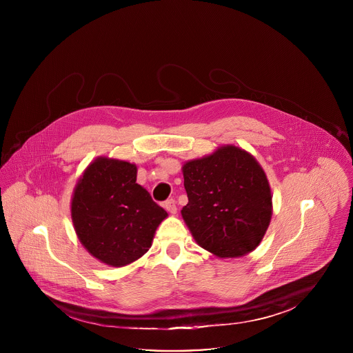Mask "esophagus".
Returning a JSON list of instances; mask_svg holds the SVG:
<instances>
[{
    "mask_svg": "<svg viewBox=\"0 0 353 353\" xmlns=\"http://www.w3.org/2000/svg\"><path fill=\"white\" fill-rule=\"evenodd\" d=\"M163 207H165V210H166V211H169L170 214H176V212H177L176 201H174L173 198H170V199H166V201H165V204H163Z\"/></svg>",
    "mask_w": 353,
    "mask_h": 353,
    "instance_id": "esophagus-1",
    "label": "esophagus"
}]
</instances>
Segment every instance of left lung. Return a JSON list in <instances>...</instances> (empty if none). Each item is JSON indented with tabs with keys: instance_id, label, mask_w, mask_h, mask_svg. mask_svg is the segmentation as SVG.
<instances>
[{
	"instance_id": "8db88e82",
	"label": "left lung",
	"mask_w": 353,
	"mask_h": 353,
	"mask_svg": "<svg viewBox=\"0 0 353 353\" xmlns=\"http://www.w3.org/2000/svg\"><path fill=\"white\" fill-rule=\"evenodd\" d=\"M188 204L181 215L196 243L218 257H240L267 232L272 196L267 176L245 150L228 145L183 168Z\"/></svg>"
}]
</instances>
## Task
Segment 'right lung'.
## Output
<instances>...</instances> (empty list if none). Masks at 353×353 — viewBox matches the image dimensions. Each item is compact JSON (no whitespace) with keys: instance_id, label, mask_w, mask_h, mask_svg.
<instances>
[{"instance_id":"1","label":"right lung","mask_w":353,"mask_h":353,"mask_svg":"<svg viewBox=\"0 0 353 353\" xmlns=\"http://www.w3.org/2000/svg\"><path fill=\"white\" fill-rule=\"evenodd\" d=\"M71 216L89 253L112 267L143 256L168 212L137 183V166L96 159L78 181Z\"/></svg>"}]
</instances>
